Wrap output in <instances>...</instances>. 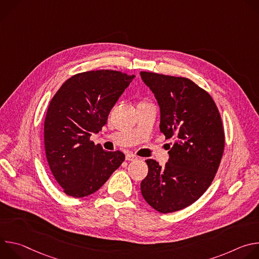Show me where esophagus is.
I'll list each match as a JSON object with an SVG mask.
<instances>
[{
    "label": "esophagus",
    "instance_id": "34e87169",
    "mask_svg": "<svg viewBox=\"0 0 259 259\" xmlns=\"http://www.w3.org/2000/svg\"><path fill=\"white\" fill-rule=\"evenodd\" d=\"M126 160L130 161V162H133V161L137 160V157L134 156L133 154H128V155H126Z\"/></svg>",
    "mask_w": 259,
    "mask_h": 259
}]
</instances>
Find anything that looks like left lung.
Masks as SVG:
<instances>
[{"label": "left lung", "mask_w": 259, "mask_h": 259, "mask_svg": "<svg viewBox=\"0 0 259 259\" xmlns=\"http://www.w3.org/2000/svg\"><path fill=\"white\" fill-rule=\"evenodd\" d=\"M160 106V130L169 146L164 167L146 160L149 173L141 181L142 197L161 213L181 210L210 187L225 149V132L212 97L187 78L140 71Z\"/></svg>", "instance_id": "obj_1"}]
</instances>
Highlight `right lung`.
Here are the masks:
<instances>
[{"instance_id": "1", "label": "right lung", "mask_w": 259, "mask_h": 259, "mask_svg": "<svg viewBox=\"0 0 259 259\" xmlns=\"http://www.w3.org/2000/svg\"><path fill=\"white\" fill-rule=\"evenodd\" d=\"M134 78L108 69L81 72L66 80L50 101L44 124L46 157L66 195L95 193L124 162L122 152H106L90 136L101 131Z\"/></svg>"}]
</instances>
